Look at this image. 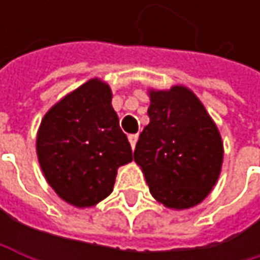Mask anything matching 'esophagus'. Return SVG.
I'll use <instances>...</instances> for the list:
<instances>
[{
    "label": "esophagus",
    "instance_id": "esophagus-1",
    "mask_svg": "<svg viewBox=\"0 0 260 260\" xmlns=\"http://www.w3.org/2000/svg\"><path fill=\"white\" fill-rule=\"evenodd\" d=\"M128 138H129V143H131V146H132V149H134V147H135V144H137L138 135H137V134H131Z\"/></svg>",
    "mask_w": 260,
    "mask_h": 260
}]
</instances>
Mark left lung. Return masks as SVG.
Instances as JSON below:
<instances>
[{"label": "left lung", "instance_id": "obj_1", "mask_svg": "<svg viewBox=\"0 0 260 260\" xmlns=\"http://www.w3.org/2000/svg\"><path fill=\"white\" fill-rule=\"evenodd\" d=\"M149 125L134 159L152 196L167 208L188 209L212 189L223 164V141L199 98L186 87L150 90Z\"/></svg>", "mask_w": 260, "mask_h": 260}]
</instances>
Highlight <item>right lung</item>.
<instances>
[{"label": "right lung", "mask_w": 260, "mask_h": 260, "mask_svg": "<svg viewBox=\"0 0 260 260\" xmlns=\"http://www.w3.org/2000/svg\"><path fill=\"white\" fill-rule=\"evenodd\" d=\"M111 98L108 84L90 79L57 102L37 132V158L46 181L77 208L110 196L117 169L132 161Z\"/></svg>", "instance_id": "1"}]
</instances>
